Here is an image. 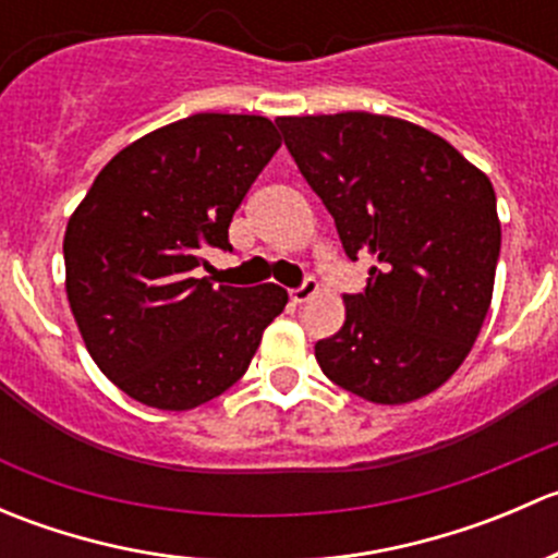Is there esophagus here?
Masks as SVG:
<instances>
[{
  "instance_id": "34e87169",
  "label": "esophagus",
  "mask_w": 558,
  "mask_h": 558,
  "mask_svg": "<svg viewBox=\"0 0 558 558\" xmlns=\"http://www.w3.org/2000/svg\"><path fill=\"white\" fill-rule=\"evenodd\" d=\"M315 291H318V283H315L313 278H307L305 283L296 286V289H291L289 296H291V302H294V305H302L305 300H311Z\"/></svg>"
}]
</instances>
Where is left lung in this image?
<instances>
[{
  "mask_svg": "<svg viewBox=\"0 0 558 558\" xmlns=\"http://www.w3.org/2000/svg\"><path fill=\"white\" fill-rule=\"evenodd\" d=\"M348 258L373 256L345 324L315 342L331 384L375 404L440 388L492 305L502 229L492 180L424 126L373 112L278 118Z\"/></svg>",
  "mask_w": 558,
  "mask_h": 558,
  "instance_id": "left-lung-1",
  "label": "left lung"
}]
</instances>
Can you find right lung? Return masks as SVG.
Listing matches in <instances>:
<instances>
[{
    "label": "right lung",
    "mask_w": 558,
    "mask_h": 558,
    "mask_svg": "<svg viewBox=\"0 0 558 558\" xmlns=\"http://www.w3.org/2000/svg\"><path fill=\"white\" fill-rule=\"evenodd\" d=\"M280 148L269 118L196 112L107 161L66 223V300L107 378L137 402L191 410L238 384L283 313L280 286H213L205 251Z\"/></svg>",
    "instance_id": "right-lung-1"
}]
</instances>
